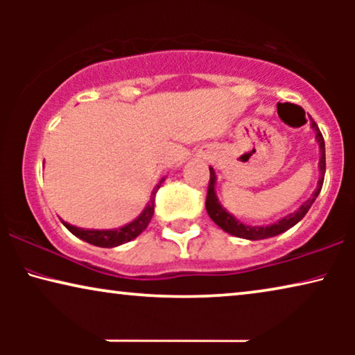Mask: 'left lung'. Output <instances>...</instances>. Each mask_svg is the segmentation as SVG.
I'll return each mask as SVG.
<instances>
[{
	"mask_svg": "<svg viewBox=\"0 0 355 355\" xmlns=\"http://www.w3.org/2000/svg\"><path fill=\"white\" fill-rule=\"evenodd\" d=\"M312 128L315 129V132H317V142L320 145V152H322V158H320V173H322V176H320L317 191L313 192V196L310 197L307 202H304L302 205H300L297 211L291 213V215L284 216L283 220L276 221L270 226H247V225H244V223H241L239 220H236V218L232 215H230V213H227L225 208L220 205V202H218L216 192H215L216 176H215V171H213V168H210V182H208L205 207H207L208 215H210L211 220L215 221L223 231L230 232V234L236 236V237H242V239H250V241L268 239V237L278 236V234H281V232L288 231L289 227L297 225V223L302 220L305 215H307V211L310 210V207H312L315 198L318 197L320 191H322L323 179H324V169H327V162H324V140H323V135H322V132H320L317 123H312Z\"/></svg>",
	"mask_w": 355,
	"mask_h": 355,
	"instance_id": "1",
	"label": "left lung"
}]
</instances>
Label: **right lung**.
I'll return each instance as SVG.
<instances>
[{"instance_id":"1","label":"right lung","mask_w":355,"mask_h":355,"mask_svg":"<svg viewBox=\"0 0 355 355\" xmlns=\"http://www.w3.org/2000/svg\"><path fill=\"white\" fill-rule=\"evenodd\" d=\"M159 186H162V181L157 184V187L153 189L152 197H150L148 205L145 207V210L142 211L137 220H134L129 225H125L119 230H106V231H98V230H80V227H76L72 225H67V223L62 221L67 230H69L72 234L79 237V239L89 242L92 245H98V247H116L124 244V242H129L137 237L140 232L145 231V227L148 226L150 220H152L153 211H155V197H157V192Z\"/></svg>"}]
</instances>
